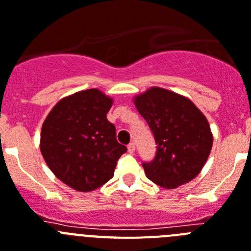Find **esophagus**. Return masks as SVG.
<instances>
[{
	"label": "esophagus",
	"mask_w": 251,
	"mask_h": 251,
	"mask_svg": "<svg viewBox=\"0 0 251 251\" xmlns=\"http://www.w3.org/2000/svg\"><path fill=\"white\" fill-rule=\"evenodd\" d=\"M127 150H128V152H134L135 151V144L134 143H130L127 145Z\"/></svg>",
	"instance_id": "obj_1"
}]
</instances>
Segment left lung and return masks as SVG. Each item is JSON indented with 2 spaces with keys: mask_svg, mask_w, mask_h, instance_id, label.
I'll use <instances>...</instances> for the list:
<instances>
[{
  "mask_svg": "<svg viewBox=\"0 0 251 251\" xmlns=\"http://www.w3.org/2000/svg\"><path fill=\"white\" fill-rule=\"evenodd\" d=\"M156 143L155 156L143 163L147 177L163 188L174 189L196 178L212 148L206 116L184 96L151 87L134 99Z\"/></svg>",
  "mask_w": 251,
  "mask_h": 251,
  "instance_id": "left-lung-1",
  "label": "left lung"
}]
</instances>
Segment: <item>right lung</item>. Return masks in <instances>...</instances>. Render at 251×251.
Masks as SVG:
<instances>
[{
  "label": "right lung",
  "mask_w": 251,
  "mask_h": 251,
  "mask_svg": "<svg viewBox=\"0 0 251 251\" xmlns=\"http://www.w3.org/2000/svg\"><path fill=\"white\" fill-rule=\"evenodd\" d=\"M113 100L91 88L64 97L51 108L40 134V150L58 179L79 192H91L113 177L126 151L106 115Z\"/></svg>",
  "instance_id": "obj_1"
}]
</instances>
